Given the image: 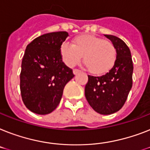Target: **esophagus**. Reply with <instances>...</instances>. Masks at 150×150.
<instances>
[{"mask_svg": "<svg viewBox=\"0 0 150 150\" xmlns=\"http://www.w3.org/2000/svg\"><path fill=\"white\" fill-rule=\"evenodd\" d=\"M79 72H81V71L79 70V69H74V70H73V73H74L75 75H77Z\"/></svg>", "mask_w": 150, "mask_h": 150, "instance_id": "esophagus-1", "label": "esophagus"}]
</instances>
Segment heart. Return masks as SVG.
Returning <instances> with one entry per match:
<instances>
[{"label":"heart","instance_id":"b5f03b06","mask_svg":"<svg viewBox=\"0 0 150 150\" xmlns=\"http://www.w3.org/2000/svg\"><path fill=\"white\" fill-rule=\"evenodd\" d=\"M60 52L63 62L69 67L79 64L83 56L88 71L96 75L107 72L116 58V48L111 41L90 35H79L72 45L63 43Z\"/></svg>","mask_w":150,"mask_h":150}]
</instances>
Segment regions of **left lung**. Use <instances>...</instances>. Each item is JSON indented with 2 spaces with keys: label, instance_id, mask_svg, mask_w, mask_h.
<instances>
[{
  "label": "left lung",
  "instance_id": "left-lung-1",
  "mask_svg": "<svg viewBox=\"0 0 150 150\" xmlns=\"http://www.w3.org/2000/svg\"><path fill=\"white\" fill-rule=\"evenodd\" d=\"M116 48L114 65L102 76L88 75L85 95L90 106L102 115L116 112L126 103L132 86L131 52L122 40L114 35H105Z\"/></svg>",
  "mask_w": 150,
  "mask_h": 150
}]
</instances>
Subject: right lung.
I'll list each match as a JSON object with an SVG mask.
<instances>
[{
    "instance_id": "add662e5",
    "label": "right lung",
    "mask_w": 150,
    "mask_h": 150,
    "mask_svg": "<svg viewBox=\"0 0 150 150\" xmlns=\"http://www.w3.org/2000/svg\"><path fill=\"white\" fill-rule=\"evenodd\" d=\"M68 36L66 31L47 33L27 46L21 63L20 89L23 103L32 112L46 115L54 111L65 85L75 76L61 55V46Z\"/></svg>"
}]
</instances>
